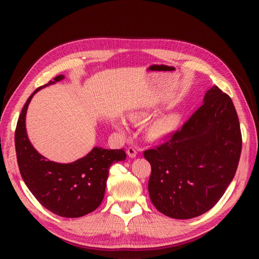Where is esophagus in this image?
I'll return each instance as SVG.
<instances>
[{"mask_svg": "<svg viewBox=\"0 0 259 259\" xmlns=\"http://www.w3.org/2000/svg\"><path fill=\"white\" fill-rule=\"evenodd\" d=\"M126 153H128L129 157H136L138 154V148L135 146H129L128 148H126Z\"/></svg>", "mask_w": 259, "mask_h": 259, "instance_id": "obj_1", "label": "esophagus"}]
</instances>
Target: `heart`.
Returning <instances> with one entry per match:
<instances>
[{
  "label": "heart",
  "mask_w": 259,
  "mask_h": 259,
  "mask_svg": "<svg viewBox=\"0 0 259 259\" xmlns=\"http://www.w3.org/2000/svg\"><path fill=\"white\" fill-rule=\"evenodd\" d=\"M144 117H145V114L144 113H133L130 115V119L133 121H142ZM177 123V117L175 115H165L163 117H160L159 120L150 125V135L153 137H163V136L168 135L170 131H171L175 125ZM115 126L120 131H125L126 130V124L123 120H117L115 122Z\"/></svg>",
  "instance_id": "1"
}]
</instances>
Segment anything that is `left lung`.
<instances>
[{
    "mask_svg": "<svg viewBox=\"0 0 259 259\" xmlns=\"http://www.w3.org/2000/svg\"><path fill=\"white\" fill-rule=\"evenodd\" d=\"M241 148L242 136L233 102L213 85L181 129L144 152L152 166L148 181L152 203L175 219L207 212L234 178Z\"/></svg>",
    "mask_w": 259,
    "mask_h": 259,
    "instance_id": "8db88e82",
    "label": "left lung"
}]
</instances>
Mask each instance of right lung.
<instances>
[{"instance_id": "add662e5", "label": "right lung", "mask_w": 259, "mask_h": 259, "mask_svg": "<svg viewBox=\"0 0 259 259\" xmlns=\"http://www.w3.org/2000/svg\"><path fill=\"white\" fill-rule=\"evenodd\" d=\"M58 75L48 84L37 88L29 96L19 115L15 133L17 162L20 175L38 202L60 217L77 218L93 212L102 203L106 188L108 169L113 163L124 161L121 150L93 151L72 163H57L47 160L30 144L26 133V112L33 96L41 88L63 80Z\"/></svg>"}]
</instances>
